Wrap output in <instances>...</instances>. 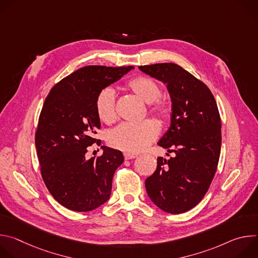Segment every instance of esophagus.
I'll use <instances>...</instances> for the list:
<instances>
[{
    "instance_id": "1",
    "label": "esophagus",
    "mask_w": 258,
    "mask_h": 258,
    "mask_svg": "<svg viewBox=\"0 0 258 258\" xmlns=\"http://www.w3.org/2000/svg\"><path fill=\"white\" fill-rule=\"evenodd\" d=\"M123 155H124V159H125V160L134 159V158H136V157H137V155H136V154H134V153H128V152H125Z\"/></svg>"
}]
</instances>
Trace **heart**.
I'll return each mask as SVG.
<instances>
[{
    "label": "heart",
    "mask_w": 258,
    "mask_h": 258,
    "mask_svg": "<svg viewBox=\"0 0 258 258\" xmlns=\"http://www.w3.org/2000/svg\"><path fill=\"white\" fill-rule=\"evenodd\" d=\"M130 88L144 101L150 103L149 111L166 118L170 113L167 102L161 99V88L151 78L138 77L128 83ZM96 111L99 118L110 123L116 118V94L113 88H103L96 98ZM159 134L155 121L146 119L142 122H123L113 128L108 135V143L116 149L128 153H137L149 146Z\"/></svg>",
    "instance_id": "1"
}]
</instances>
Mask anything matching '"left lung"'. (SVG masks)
Returning <instances> with one entry per match:
<instances>
[{
  "instance_id": "obj_1",
  "label": "left lung",
  "mask_w": 258,
  "mask_h": 258,
  "mask_svg": "<svg viewBox=\"0 0 258 258\" xmlns=\"http://www.w3.org/2000/svg\"><path fill=\"white\" fill-rule=\"evenodd\" d=\"M139 68L167 85L171 122L158 145L175 154L168 160L157 158L155 172L146 178V190L163 211L186 212L203 199L216 172L222 147L218 108L208 87L177 64Z\"/></svg>"
}]
</instances>
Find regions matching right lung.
<instances>
[{
    "label": "right lung",
    "mask_w": 258,
    "mask_h": 258,
    "mask_svg": "<svg viewBox=\"0 0 258 258\" xmlns=\"http://www.w3.org/2000/svg\"><path fill=\"white\" fill-rule=\"evenodd\" d=\"M133 68L85 66L61 80L46 97L35 131L36 154L49 192L70 210H94L111 194L122 153L103 147L101 156H85L88 147L101 144L94 138L101 126L96 111L99 92Z\"/></svg>",
    "instance_id": "add662e5"
}]
</instances>
